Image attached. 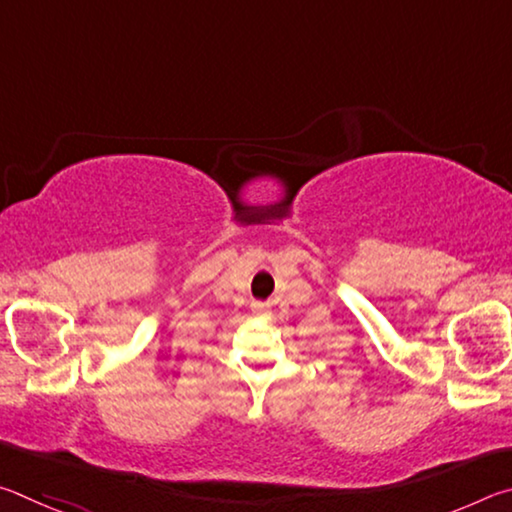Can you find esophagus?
<instances>
[{"label": "esophagus", "instance_id": "obj_1", "mask_svg": "<svg viewBox=\"0 0 512 512\" xmlns=\"http://www.w3.org/2000/svg\"><path fill=\"white\" fill-rule=\"evenodd\" d=\"M253 311L257 316H268L271 314V307H268L266 302H253Z\"/></svg>", "mask_w": 512, "mask_h": 512}]
</instances>
